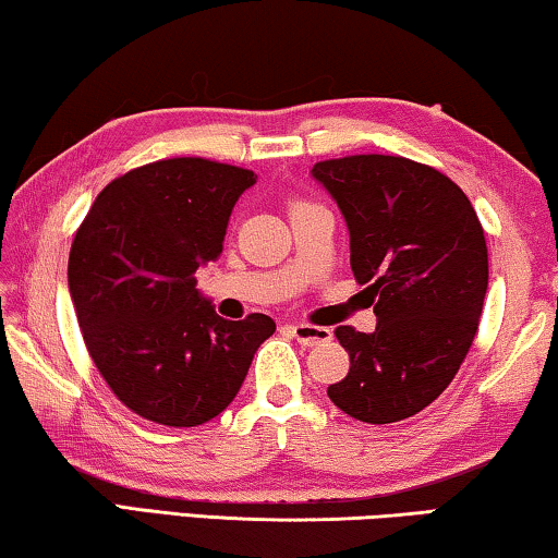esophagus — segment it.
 Instances as JSON below:
<instances>
[{
    "instance_id": "1",
    "label": "esophagus",
    "mask_w": 558,
    "mask_h": 558,
    "mask_svg": "<svg viewBox=\"0 0 558 558\" xmlns=\"http://www.w3.org/2000/svg\"><path fill=\"white\" fill-rule=\"evenodd\" d=\"M291 333H294L299 344L304 347H319L324 341L331 339V329L314 327V324H291Z\"/></svg>"
}]
</instances>
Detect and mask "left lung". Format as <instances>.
I'll return each instance as SVG.
<instances>
[{
    "label": "left lung",
    "instance_id": "1",
    "mask_svg": "<svg viewBox=\"0 0 558 558\" xmlns=\"http://www.w3.org/2000/svg\"><path fill=\"white\" fill-rule=\"evenodd\" d=\"M349 227L351 271L372 296L376 329L337 327L344 379L327 389L344 414L391 424L418 414L457 376L488 287L482 221L434 167L387 154L314 165Z\"/></svg>",
    "mask_w": 558,
    "mask_h": 558
}]
</instances>
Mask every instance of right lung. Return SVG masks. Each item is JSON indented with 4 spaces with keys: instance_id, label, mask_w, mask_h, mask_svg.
<instances>
[{
    "instance_id": "1",
    "label": "right lung",
    "mask_w": 558,
    "mask_h": 558,
    "mask_svg": "<svg viewBox=\"0 0 558 558\" xmlns=\"http://www.w3.org/2000/svg\"><path fill=\"white\" fill-rule=\"evenodd\" d=\"M250 169L202 157L151 161L92 204L70 252V294L84 344L126 409L165 426H199L242 389L277 324L229 322L194 271L221 254Z\"/></svg>"
}]
</instances>
